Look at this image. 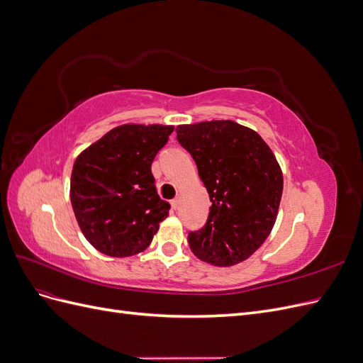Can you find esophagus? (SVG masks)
<instances>
[{
	"label": "esophagus",
	"instance_id": "1",
	"mask_svg": "<svg viewBox=\"0 0 363 363\" xmlns=\"http://www.w3.org/2000/svg\"><path fill=\"white\" fill-rule=\"evenodd\" d=\"M171 204H172V208H175V211H177L179 206H180V196H177V199H174V200L171 201Z\"/></svg>",
	"mask_w": 363,
	"mask_h": 363
}]
</instances>
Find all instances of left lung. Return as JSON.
Returning a JSON list of instances; mask_svg holds the SVG:
<instances>
[{"instance_id": "1", "label": "left lung", "mask_w": 363, "mask_h": 363, "mask_svg": "<svg viewBox=\"0 0 363 363\" xmlns=\"http://www.w3.org/2000/svg\"><path fill=\"white\" fill-rule=\"evenodd\" d=\"M175 131L212 201L206 225L189 233V247L211 265H238L276 224L283 192L280 164L255 130L235 121H204Z\"/></svg>"}]
</instances>
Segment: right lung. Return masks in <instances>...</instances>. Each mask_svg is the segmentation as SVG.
<instances>
[{
	"label": "right lung",
	"mask_w": 363,
	"mask_h": 363,
	"mask_svg": "<svg viewBox=\"0 0 363 363\" xmlns=\"http://www.w3.org/2000/svg\"><path fill=\"white\" fill-rule=\"evenodd\" d=\"M174 125L123 124L94 142L75 159L71 204L82 233L111 257L144 251L169 215L160 200L151 163Z\"/></svg>",
	"instance_id": "1"
}]
</instances>
